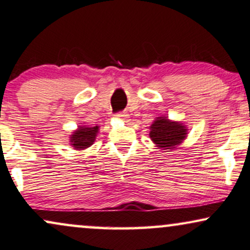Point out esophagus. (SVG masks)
<instances>
[{
	"instance_id": "1",
	"label": "esophagus",
	"mask_w": 250,
	"mask_h": 250,
	"mask_svg": "<svg viewBox=\"0 0 250 250\" xmlns=\"http://www.w3.org/2000/svg\"><path fill=\"white\" fill-rule=\"evenodd\" d=\"M117 119H120V120H123V121H125V120H128V117H129V115L127 113H119V114H116L115 115Z\"/></svg>"
}]
</instances>
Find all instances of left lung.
I'll use <instances>...</instances> for the list:
<instances>
[{
	"mask_svg": "<svg viewBox=\"0 0 250 250\" xmlns=\"http://www.w3.org/2000/svg\"><path fill=\"white\" fill-rule=\"evenodd\" d=\"M149 136L158 149L171 151L188 137V127L179 121L169 120L167 116H157L150 125Z\"/></svg>",
	"mask_w": 250,
	"mask_h": 250,
	"instance_id": "left-lung-1",
	"label": "left lung"
}]
</instances>
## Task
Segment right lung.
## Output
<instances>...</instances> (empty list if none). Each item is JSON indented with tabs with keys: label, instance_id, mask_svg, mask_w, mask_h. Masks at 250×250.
<instances>
[{
	"label": "right lung",
	"instance_id": "1",
	"mask_svg": "<svg viewBox=\"0 0 250 250\" xmlns=\"http://www.w3.org/2000/svg\"><path fill=\"white\" fill-rule=\"evenodd\" d=\"M99 133V125H78L70 135V143L74 150H85L94 143Z\"/></svg>",
	"mask_w": 250,
	"mask_h": 250
}]
</instances>
